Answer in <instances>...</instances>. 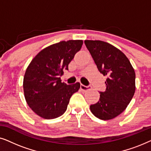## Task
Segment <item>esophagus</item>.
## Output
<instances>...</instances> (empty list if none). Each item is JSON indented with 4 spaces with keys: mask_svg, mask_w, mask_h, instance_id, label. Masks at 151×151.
I'll list each match as a JSON object with an SVG mask.
<instances>
[{
    "mask_svg": "<svg viewBox=\"0 0 151 151\" xmlns=\"http://www.w3.org/2000/svg\"><path fill=\"white\" fill-rule=\"evenodd\" d=\"M91 86L90 85L85 86L82 84H80V88H81L82 91H86L91 89Z\"/></svg>",
    "mask_w": 151,
    "mask_h": 151,
    "instance_id": "1",
    "label": "esophagus"
}]
</instances>
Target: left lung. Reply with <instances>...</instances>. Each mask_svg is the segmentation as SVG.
I'll use <instances>...</instances> for the list:
<instances>
[{
  "instance_id": "1",
  "label": "left lung",
  "mask_w": 151,
  "mask_h": 151,
  "mask_svg": "<svg viewBox=\"0 0 151 151\" xmlns=\"http://www.w3.org/2000/svg\"><path fill=\"white\" fill-rule=\"evenodd\" d=\"M99 71L107 76L106 91H100V100L90 106L93 114L102 120L117 117L131 102L135 91V73L129 60L108 42L85 40Z\"/></svg>"
}]
</instances>
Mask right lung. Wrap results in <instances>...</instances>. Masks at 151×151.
I'll use <instances>...</instances> for the list:
<instances>
[{
    "label": "right lung",
    "mask_w": 151,
    "mask_h": 151,
    "mask_svg": "<svg viewBox=\"0 0 151 151\" xmlns=\"http://www.w3.org/2000/svg\"><path fill=\"white\" fill-rule=\"evenodd\" d=\"M82 44L81 40H71L51 45L40 51L28 66L23 80L24 98L40 117L51 119L61 116L72 95L79 90V82L67 85L61 82L60 76Z\"/></svg>",
    "instance_id": "right-lung-1"
}]
</instances>
